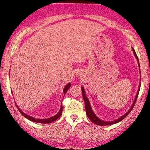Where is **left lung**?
<instances>
[{
    "mask_svg": "<svg viewBox=\"0 0 150 150\" xmlns=\"http://www.w3.org/2000/svg\"><path fill=\"white\" fill-rule=\"evenodd\" d=\"M132 51L134 52V56L136 57V59L138 60V66H139V60H138V57L137 56V55L136 54L135 51H134V48L132 47ZM141 82V81H140ZM140 85H141V83L139 84V88H138V93H137L136 95V98L135 99H134V103L132 104V105L131 108L130 110H129L125 114V115H124L123 116H122L120 118H118L117 120H115L114 121H110V122H108V121H105V120H100V119L98 118L97 116L95 115V114L94 113V112L93 111L92 108H91V106L90 105V102L88 99L87 98V96L85 95V91L84 90V88L83 87H81V90H82V95H83V99H84L85 101V110H86V114H87V116H88V118L90 119V120L93 122L94 124H96V125H99V126H107V125H110V124H116V123H118L119 122H120L121 120H122L124 118H126L127 116L129 115V113L130 112L131 110H132V108L134 107V105H135L136 103V101L137 100V98H138V94H139V88H140Z\"/></svg>",
    "mask_w": 150,
    "mask_h": 150,
    "instance_id": "8db88e82",
    "label": "left lung"
}]
</instances>
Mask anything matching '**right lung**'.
Segmentation results:
<instances>
[{
	"instance_id": "obj_1",
	"label": "right lung",
	"mask_w": 150,
	"mask_h": 150,
	"mask_svg": "<svg viewBox=\"0 0 150 150\" xmlns=\"http://www.w3.org/2000/svg\"><path fill=\"white\" fill-rule=\"evenodd\" d=\"M71 87V84L70 83H68V84L65 86L64 89H63V93H64V95L66 93V92L68 91V89L70 88ZM16 106L17 108L18 109L19 111L20 112V113L22 114V116H24L25 118H26L27 119H28V120H31L32 122H38V123H42V124H50V123H52L53 122L55 121L56 120H57L58 118H59L62 115V111H63V107H62V105H61V108H60V110L59 111V112H58L56 115H55L54 116H52V117L49 118H45V119H39V118H33L31 117V116H28L26 114L24 113L23 112H22L20 109L18 108V106L16 105Z\"/></svg>"
}]
</instances>
